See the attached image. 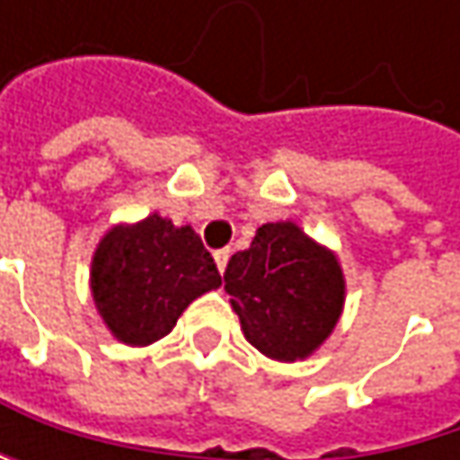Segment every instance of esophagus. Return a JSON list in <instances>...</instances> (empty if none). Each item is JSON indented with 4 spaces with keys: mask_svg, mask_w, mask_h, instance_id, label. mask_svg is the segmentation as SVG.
<instances>
[{
    "mask_svg": "<svg viewBox=\"0 0 460 460\" xmlns=\"http://www.w3.org/2000/svg\"><path fill=\"white\" fill-rule=\"evenodd\" d=\"M229 255H231L229 247H224V250H216V263H218V271H221V274L226 271V263H229Z\"/></svg>",
    "mask_w": 460,
    "mask_h": 460,
    "instance_id": "esophagus-1",
    "label": "esophagus"
}]
</instances>
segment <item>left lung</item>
Here are the masks:
<instances>
[{
	"instance_id": "1",
	"label": "left lung",
	"mask_w": 460,
	"mask_h": 460,
	"mask_svg": "<svg viewBox=\"0 0 460 460\" xmlns=\"http://www.w3.org/2000/svg\"><path fill=\"white\" fill-rule=\"evenodd\" d=\"M224 279L244 338L277 362L312 357L343 312L335 252L293 221L263 224L247 250L231 255Z\"/></svg>"
}]
</instances>
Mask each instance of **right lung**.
Returning <instances> with one entry per match:
<instances>
[{
    "label": "right lung",
    "instance_id": "right-lung-1",
    "mask_svg": "<svg viewBox=\"0 0 460 460\" xmlns=\"http://www.w3.org/2000/svg\"><path fill=\"white\" fill-rule=\"evenodd\" d=\"M216 288L221 274L199 234L159 213L109 229L93 255L95 309L128 346L164 338L194 298Z\"/></svg>",
    "mask_w": 460,
    "mask_h": 460
}]
</instances>
